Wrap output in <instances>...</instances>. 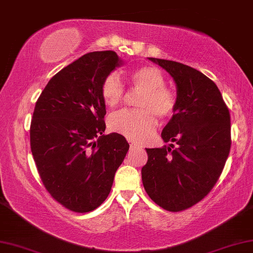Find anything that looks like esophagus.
Wrapping results in <instances>:
<instances>
[{
  "label": "esophagus",
  "instance_id": "34e87169",
  "mask_svg": "<svg viewBox=\"0 0 253 253\" xmlns=\"http://www.w3.org/2000/svg\"><path fill=\"white\" fill-rule=\"evenodd\" d=\"M130 146H131V148H139V145H138V143H134V142H130Z\"/></svg>",
  "mask_w": 253,
  "mask_h": 253
}]
</instances>
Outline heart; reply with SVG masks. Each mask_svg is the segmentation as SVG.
I'll use <instances>...</instances> for the list:
<instances>
[{
	"label": "heart",
	"instance_id": "heart-1",
	"mask_svg": "<svg viewBox=\"0 0 253 253\" xmlns=\"http://www.w3.org/2000/svg\"><path fill=\"white\" fill-rule=\"evenodd\" d=\"M130 84L134 90L142 91L137 106L139 111H122L108 119L114 132L135 142L146 141L158 126L157 118L167 121L176 113L178 99L172 89L165 87L162 71L155 67H141L132 71ZM100 96L108 108H115L124 99V87L118 75L111 73L103 80Z\"/></svg>",
	"mask_w": 253,
	"mask_h": 253
}]
</instances>
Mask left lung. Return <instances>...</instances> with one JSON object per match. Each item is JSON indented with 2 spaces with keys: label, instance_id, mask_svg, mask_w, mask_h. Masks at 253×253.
Wrapping results in <instances>:
<instances>
[{
  "label": "left lung",
  "instance_id": "1",
  "mask_svg": "<svg viewBox=\"0 0 253 253\" xmlns=\"http://www.w3.org/2000/svg\"><path fill=\"white\" fill-rule=\"evenodd\" d=\"M173 77L176 113L162 132L169 146L146 149L142 183L150 199L169 211L199 203L218 181L231 149V115L218 87L198 70L149 57Z\"/></svg>",
  "mask_w": 253,
  "mask_h": 253
}]
</instances>
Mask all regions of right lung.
<instances>
[{
  "mask_svg": "<svg viewBox=\"0 0 253 253\" xmlns=\"http://www.w3.org/2000/svg\"><path fill=\"white\" fill-rule=\"evenodd\" d=\"M121 64L113 50L84 54L57 72L37 99L30 148L45 189L75 212L99 207L129 150L119 133L104 134L103 80Z\"/></svg>",
  "mask_w": 253,
  "mask_h": 253,
  "instance_id": "right-lung-1",
  "label": "right lung"
}]
</instances>
